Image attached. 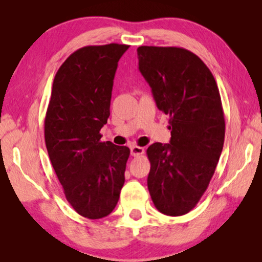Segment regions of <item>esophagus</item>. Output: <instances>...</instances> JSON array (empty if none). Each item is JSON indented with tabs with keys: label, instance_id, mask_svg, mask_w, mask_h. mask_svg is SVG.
<instances>
[{
	"label": "esophagus",
	"instance_id": "34e87169",
	"mask_svg": "<svg viewBox=\"0 0 262 262\" xmlns=\"http://www.w3.org/2000/svg\"><path fill=\"white\" fill-rule=\"evenodd\" d=\"M143 154H144V148L137 147V145H133V147H130L132 156L137 157V156H141V155H143Z\"/></svg>",
	"mask_w": 262,
	"mask_h": 262
}]
</instances>
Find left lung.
<instances>
[{"instance_id":"8db88e82","label":"left lung","mask_w":262,"mask_h":262,"mask_svg":"<svg viewBox=\"0 0 262 262\" xmlns=\"http://www.w3.org/2000/svg\"><path fill=\"white\" fill-rule=\"evenodd\" d=\"M137 57L158 110L170 115V143L147 150L150 196L162 214L185 215L206 192L223 149L219 88L203 61L185 48L141 46Z\"/></svg>"}]
</instances>
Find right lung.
I'll use <instances>...</instances> for the list:
<instances>
[{
    "label": "right lung",
    "instance_id": "right-lung-1",
    "mask_svg": "<svg viewBox=\"0 0 262 262\" xmlns=\"http://www.w3.org/2000/svg\"><path fill=\"white\" fill-rule=\"evenodd\" d=\"M128 45L85 46L57 70L45 118V142L66 199L90 220L110 215L125 184L129 148L101 142L113 79Z\"/></svg>",
    "mask_w": 262,
    "mask_h": 262
}]
</instances>
